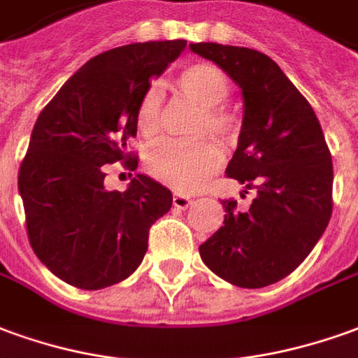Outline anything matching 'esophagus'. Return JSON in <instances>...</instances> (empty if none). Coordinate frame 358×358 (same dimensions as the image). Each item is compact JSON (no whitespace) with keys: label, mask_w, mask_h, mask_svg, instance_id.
<instances>
[{"label":"esophagus","mask_w":358,"mask_h":358,"mask_svg":"<svg viewBox=\"0 0 358 358\" xmlns=\"http://www.w3.org/2000/svg\"><path fill=\"white\" fill-rule=\"evenodd\" d=\"M172 205H174L176 209H186V207L192 205V197L182 196V194H174V197H172Z\"/></svg>","instance_id":"1"}]
</instances>
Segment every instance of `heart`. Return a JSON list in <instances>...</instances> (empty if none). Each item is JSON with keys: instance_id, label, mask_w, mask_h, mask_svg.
I'll use <instances>...</instances> for the list:
<instances>
[{"instance_id": "heart-1", "label": "heart", "mask_w": 358, "mask_h": 358, "mask_svg": "<svg viewBox=\"0 0 358 358\" xmlns=\"http://www.w3.org/2000/svg\"><path fill=\"white\" fill-rule=\"evenodd\" d=\"M178 87L184 96L201 106L197 118V134L211 131L229 141L236 134V118L221 104L231 94V83L221 69L209 64H194L182 69ZM162 124V92L151 85L137 106V127L145 136H155ZM147 171L151 176L178 192H196L203 186L222 162L221 149L215 141L201 137L196 141L162 139L147 153Z\"/></svg>"}]
</instances>
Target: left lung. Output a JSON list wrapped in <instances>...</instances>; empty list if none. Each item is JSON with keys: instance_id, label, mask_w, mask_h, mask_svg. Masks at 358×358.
I'll return each mask as SVG.
<instances>
[{"instance_id": "obj_1", "label": "left lung", "mask_w": 358, "mask_h": 358, "mask_svg": "<svg viewBox=\"0 0 358 358\" xmlns=\"http://www.w3.org/2000/svg\"><path fill=\"white\" fill-rule=\"evenodd\" d=\"M189 50L238 85L244 114L227 176L244 184V194L256 189L244 211L232 199L221 201L224 224L199 256L227 283L262 289L292 273L326 231L331 155L312 106L271 57L217 42Z\"/></svg>"}]
</instances>
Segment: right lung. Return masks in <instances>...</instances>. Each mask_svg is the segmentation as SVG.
<instances>
[{
    "label": "right lung",
    "instance_id": "obj_1",
    "mask_svg": "<svg viewBox=\"0 0 358 358\" xmlns=\"http://www.w3.org/2000/svg\"><path fill=\"white\" fill-rule=\"evenodd\" d=\"M184 48L186 40H162L102 52L40 112L19 194L34 254L67 285L99 291L127 279L143 262L151 224L171 211L172 192L147 174L108 192L104 164L127 159L141 96Z\"/></svg>",
    "mask_w": 358,
    "mask_h": 358
}]
</instances>
